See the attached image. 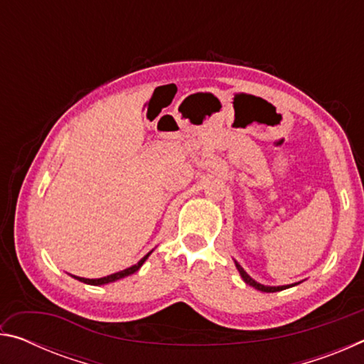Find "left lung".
<instances>
[{
  "mask_svg": "<svg viewBox=\"0 0 364 364\" xmlns=\"http://www.w3.org/2000/svg\"><path fill=\"white\" fill-rule=\"evenodd\" d=\"M234 264H236L239 274H241V278H242V281L245 282V284L255 287L257 291H262V292H279V291H284V289H289V287H294V286L300 284V282H294V284H286V286H264V284H260V282H257L255 279H252L250 276L245 273L241 264H239L236 260H234Z\"/></svg>",
  "mask_w": 364,
  "mask_h": 364,
  "instance_id": "obj_1",
  "label": "left lung"
}]
</instances>
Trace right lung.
Segmentation results:
<instances>
[{"label":"right lung","instance_id":"obj_1","mask_svg":"<svg viewBox=\"0 0 364 364\" xmlns=\"http://www.w3.org/2000/svg\"><path fill=\"white\" fill-rule=\"evenodd\" d=\"M152 250H154V249H152ZM152 250L149 252V254H146L143 258H141V260H139L136 264H133V267L127 268V269H122V271H117V273H114V274L104 276V278L88 279V278H80V276H73V274H70V276H72V278H75L77 281L85 282V284H90V286H104V284H109V282H115V281H119V279H122V278H127V276H130V274H133V273H136V271H138L141 267H143V263L147 260V257H149V255L152 254Z\"/></svg>","mask_w":364,"mask_h":364}]
</instances>
